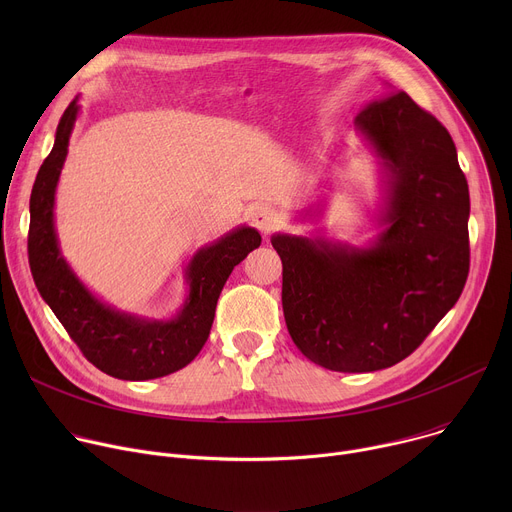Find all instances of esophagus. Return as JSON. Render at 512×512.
<instances>
[{
  "label": "esophagus",
  "mask_w": 512,
  "mask_h": 512,
  "mask_svg": "<svg viewBox=\"0 0 512 512\" xmlns=\"http://www.w3.org/2000/svg\"><path fill=\"white\" fill-rule=\"evenodd\" d=\"M251 223L263 233H271L279 227V216L275 210H271L269 206H257L253 212H251Z\"/></svg>",
  "instance_id": "1"
}]
</instances>
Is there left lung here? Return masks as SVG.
<instances>
[{
	"mask_svg": "<svg viewBox=\"0 0 512 512\" xmlns=\"http://www.w3.org/2000/svg\"><path fill=\"white\" fill-rule=\"evenodd\" d=\"M354 127L381 166L375 241L277 233L271 245L294 344L324 369L373 373L407 358L458 302L470 269V194L452 135L407 93L364 107Z\"/></svg>",
	"mask_w": 512,
	"mask_h": 512,
	"instance_id": "8db88e82",
	"label": "left lung"
}]
</instances>
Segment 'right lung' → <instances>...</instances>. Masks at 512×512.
I'll return each mask as SVG.
<instances>
[{"label": "right lung", "instance_id": "1", "mask_svg": "<svg viewBox=\"0 0 512 512\" xmlns=\"http://www.w3.org/2000/svg\"><path fill=\"white\" fill-rule=\"evenodd\" d=\"M79 111L77 97L60 117L52 152L32 188L28 257L34 283L68 336L99 371L123 381L160 379L184 369L202 350L223 285L235 265L261 245V235L243 225L198 249L184 271L188 296L170 320L135 316L101 302L60 253L54 227L56 186Z\"/></svg>", "mask_w": 512, "mask_h": 512}]
</instances>
